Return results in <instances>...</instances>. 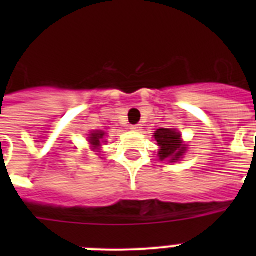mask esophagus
I'll return each mask as SVG.
<instances>
[{
  "label": "esophagus",
  "mask_w": 256,
  "mask_h": 256,
  "mask_svg": "<svg viewBox=\"0 0 256 256\" xmlns=\"http://www.w3.org/2000/svg\"><path fill=\"white\" fill-rule=\"evenodd\" d=\"M130 128H132V132H140V124H132Z\"/></svg>",
  "instance_id": "obj_1"
}]
</instances>
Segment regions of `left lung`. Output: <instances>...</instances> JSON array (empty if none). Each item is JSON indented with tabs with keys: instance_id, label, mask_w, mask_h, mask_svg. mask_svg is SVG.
<instances>
[{
	"instance_id": "obj_1",
	"label": "left lung",
	"mask_w": 256,
	"mask_h": 256,
	"mask_svg": "<svg viewBox=\"0 0 256 256\" xmlns=\"http://www.w3.org/2000/svg\"><path fill=\"white\" fill-rule=\"evenodd\" d=\"M154 138L160 144V158L164 160H170V162L178 160L182 158L184 154L186 148H183L180 142V134L176 132L172 128H158L154 132Z\"/></svg>"
}]
</instances>
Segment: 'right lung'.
Here are the masks:
<instances>
[{
	"label": "right lung",
	"instance_id": "1",
	"mask_svg": "<svg viewBox=\"0 0 256 256\" xmlns=\"http://www.w3.org/2000/svg\"><path fill=\"white\" fill-rule=\"evenodd\" d=\"M104 132H92V136H88L90 138V144H92V146H100V140L104 138Z\"/></svg>",
	"mask_w": 256,
	"mask_h": 256
}]
</instances>
